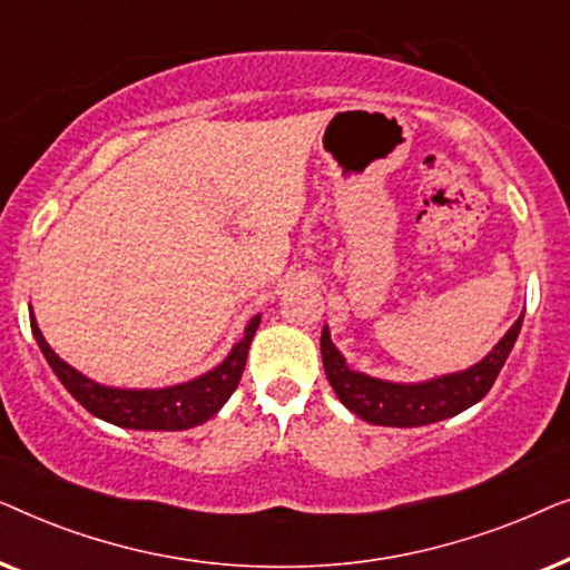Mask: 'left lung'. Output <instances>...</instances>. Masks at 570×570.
<instances>
[{"mask_svg": "<svg viewBox=\"0 0 570 570\" xmlns=\"http://www.w3.org/2000/svg\"><path fill=\"white\" fill-rule=\"evenodd\" d=\"M521 322H524V316L517 318V324L505 332V337L498 342L485 361L462 373L425 381V384H392V381L371 379L365 373L350 371L345 357L332 345L326 326L322 332V361L334 394L365 423L392 428L428 425L459 415V412L472 407L474 402H480L490 392L505 357L511 353L513 342L519 337Z\"/></svg>", "mask_w": 570, "mask_h": 570, "instance_id": "left-lung-1", "label": "left lung"}]
</instances>
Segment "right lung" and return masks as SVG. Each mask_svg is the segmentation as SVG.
Here are the masks:
<instances>
[{"mask_svg":"<svg viewBox=\"0 0 570 570\" xmlns=\"http://www.w3.org/2000/svg\"><path fill=\"white\" fill-rule=\"evenodd\" d=\"M256 326H259V316L248 322L244 340L230 350V355L217 368L189 381V384L168 389H111L85 379L72 365L61 361L49 347V342L43 340L36 318H30V330H33L38 347H41L43 357L49 361L51 371L57 373L67 392L90 415L121 428H137V431H184V428L207 423L228 402V396L236 392L238 381L244 376L248 345H252Z\"/></svg>","mask_w":570,"mask_h":570,"instance_id":"obj_1","label":"right lung"}]
</instances>
